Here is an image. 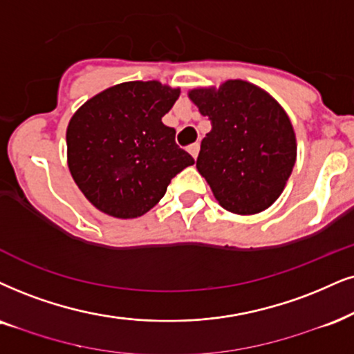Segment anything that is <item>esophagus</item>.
I'll return each mask as SVG.
<instances>
[{
  "instance_id": "obj_1",
  "label": "esophagus",
  "mask_w": 354,
  "mask_h": 354,
  "mask_svg": "<svg viewBox=\"0 0 354 354\" xmlns=\"http://www.w3.org/2000/svg\"><path fill=\"white\" fill-rule=\"evenodd\" d=\"M199 149H201V145L199 144H192V145H189L187 147V151H189V153L194 156V158H198V155H199Z\"/></svg>"
}]
</instances>
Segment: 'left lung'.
I'll use <instances>...</instances> for the list:
<instances>
[{
  "label": "left lung",
  "mask_w": 354,
  "mask_h": 354,
  "mask_svg": "<svg viewBox=\"0 0 354 354\" xmlns=\"http://www.w3.org/2000/svg\"><path fill=\"white\" fill-rule=\"evenodd\" d=\"M189 97L212 124L196 167L216 199L241 216L270 207L296 163V136L283 107L241 80L194 89Z\"/></svg>",
  "instance_id": "8db88e82"
}]
</instances>
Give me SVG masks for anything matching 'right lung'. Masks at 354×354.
Returning a JSON list of instances; mask_svg holds the SVG:
<instances>
[{"instance_id":"add662e5","label":"right lung","mask_w":354,"mask_h":354,"mask_svg":"<svg viewBox=\"0 0 354 354\" xmlns=\"http://www.w3.org/2000/svg\"><path fill=\"white\" fill-rule=\"evenodd\" d=\"M180 89L158 82L120 83L91 97L66 129L68 168L102 212L133 218L158 204L178 173L194 163L162 118Z\"/></svg>"}]
</instances>
